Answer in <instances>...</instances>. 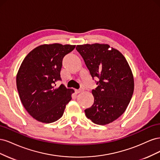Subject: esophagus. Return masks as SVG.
<instances>
[{
	"instance_id": "1",
	"label": "esophagus",
	"mask_w": 160,
	"mask_h": 160,
	"mask_svg": "<svg viewBox=\"0 0 160 160\" xmlns=\"http://www.w3.org/2000/svg\"><path fill=\"white\" fill-rule=\"evenodd\" d=\"M75 93H81V92L82 91L81 89H75Z\"/></svg>"
}]
</instances>
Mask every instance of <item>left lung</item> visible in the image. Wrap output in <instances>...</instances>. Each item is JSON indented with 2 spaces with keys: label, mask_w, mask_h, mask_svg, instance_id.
I'll return each instance as SVG.
<instances>
[{
  "label": "left lung",
  "mask_w": 160,
  "mask_h": 160,
  "mask_svg": "<svg viewBox=\"0 0 160 160\" xmlns=\"http://www.w3.org/2000/svg\"><path fill=\"white\" fill-rule=\"evenodd\" d=\"M91 77L98 86L92 90L94 103L85 110L94 123L107 125L119 118L127 109L134 90L132 71L125 57L108 44L77 45Z\"/></svg>",
  "instance_id": "obj_1"
}]
</instances>
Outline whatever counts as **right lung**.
<instances>
[{
	"mask_svg": "<svg viewBox=\"0 0 160 160\" xmlns=\"http://www.w3.org/2000/svg\"><path fill=\"white\" fill-rule=\"evenodd\" d=\"M75 47L59 43L42 45L32 50L22 62L17 75L18 95L24 108L38 122H56L72 99L73 89L63 85L58 88L55 86L61 79L62 59Z\"/></svg>",
	"mask_w": 160,
	"mask_h": 160,
	"instance_id": "right-lung-1",
	"label": "right lung"
}]
</instances>
